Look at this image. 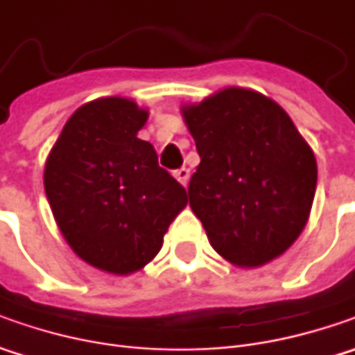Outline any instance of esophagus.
<instances>
[{
  "instance_id": "1",
  "label": "esophagus",
  "mask_w": 355,
  "mask_h": 355,
  "mask_svg": "<svg viewBox=\"0 0 355 355\" xmlns=\"http://www.w3.org/2000/svg\"><path fill=\"white\" fill-rule=\"evenodd\" d=\"M173 175H175V180H178L182 185H187V182H189V170H187V168H180V170H175L173 171Z\"/></svg>"
}]
</instances>
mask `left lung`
<instances>
[{
    "label": "left lung",
    "instance_id": "8db88e82",
    "mask_svg": "<svg viewBox=\"0 0 355 355\" xmlns=\"http://www.w3.org/2000/svg\"><path fill=\"white\" fill-rule=\"evenodd\" d=\"M201 157L189 205L211 247L252 268L286 251L306 225L316 191V157L291 116L249 89L215 92L182 108Z\"/></svg>",
    "mask_w": 355,
    "mask_h": 355
}]
</instances>
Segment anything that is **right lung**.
<instances>
[{
  "label": "right lung",
  "mask_w": 355,
  "mask_h": 355,
  "mask_svg": "<svg viewBox=\"0 0 355 355\" xmlns=\"http://www.w3.org/2000/svg\"><path fill=\"white\" fill-rule=\"evenodd\" d=\"M146 120L148 110L128 98L83 104L45 164V193L62 237L85 263L112 275L148 265L187 205L184 185L138 138Z\"/></svg>",
  "instance_id": "right-lung-1"
}]
</instances>
